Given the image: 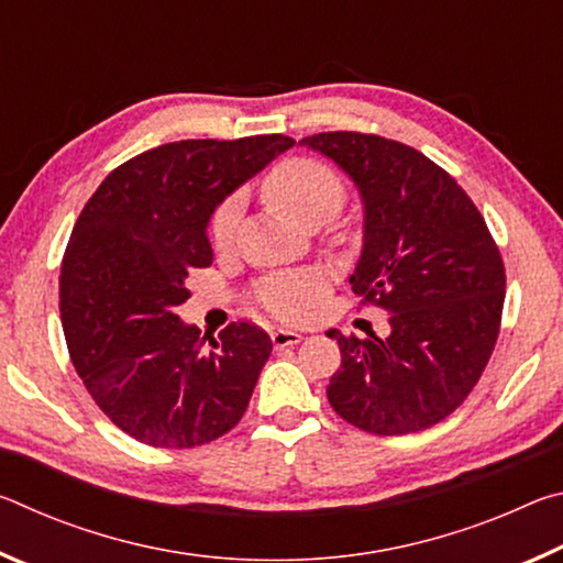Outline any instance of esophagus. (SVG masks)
I'll return each instance as SVG.
<instances>
[{"instance_id": "obj_1", "label": "esophagus", "mask_w": 563, "mask_h": 563, "mask_svg": "<svg viewBox=\"0 0 563 563\" xmlns=\"http://www.w3.org/2000/svg\"><path fill=\"white\" fill-rule=\"evenodd\" d=\"M271 340H273L275 347H288V345H298L302 335H300V332H295V330L278 328V330L271 332Z\"/></svg>"}]
</instances>
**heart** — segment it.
Segmentation results:
<instances>
[{
	"label": "heart",
	"mask_w": 563,
	"mask_h": 563,
	"mask_svg": "<svg viewBox=\"0 0 563 563\" xmlns=\"http://www.w3.org/2000/svg\"><path fill=\"white\" fill-rule=\"evenodd\" d=\"M263 196L275 211L302 228L320 225L335 218L345 203V184L330 166L316 158H285L263 178ZM241 196H228L216 206L208 221V238L216 251H225L233 243L238 221H241ZM325 292V283L316 273L275 275L258 288L261 305L283 320L300 318L312 302Z\"/></svg>",
	"instance_id": "1"
}]
</instances>
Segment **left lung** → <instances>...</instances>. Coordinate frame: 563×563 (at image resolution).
I'll use <instances>...</instances> for the list:
<instances>
[{"mask_svg": "<svg viewBox=\"0 0 563 563\" xmlns=\"http://www.w3.org/2000/svg\"><path fill=\"white\" fill-rule=\"evenodd\" d=\"M335 161L365 206L352 292L389 312V335L328 330L340 367L328 399L373 434L427 430L460 407L497 345L501 253L462 186L417 148L357 131L305 136Z\"/></svg>", "mask_w": 563, "mask_h": 563, "instance_id": "1", "label": "left lung"}]
</instances>
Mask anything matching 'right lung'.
Wrapping results in <instances>:
<instances>
[{"label": "right lung", "mask_w": 563, "mask_h": 563, "mask_svg": "<svg viewBox=\"0 0 563 563\" xmlns=\"http://www.w3.org/2000/svg\"><path fill=\"white\" fill-rule=\"evenodd\" d=\"M295 141L188 139L129 158L89 198L66 245L59 310L93 402L133 440L188 450L241 422L273 342L253 322L218 338L176 316L208 268L216 206Z\"/></svg>", "instance_id": "right-lung-1"}]
</instances>
